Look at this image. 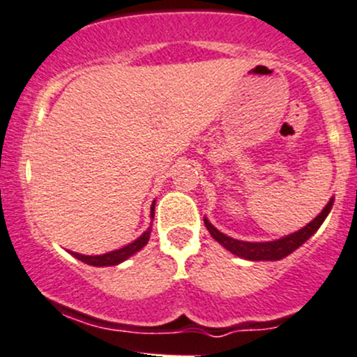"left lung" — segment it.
<instances>
[{"label":"left lung","mask_w":357,"mask_h":357,"mask_svg":"<svg viewBox=\"0 0 357 357\" xmlns=\"http://www.w3.org/2000/svg\"><path fill=\"white\" fill-rule=\"evenodd\" d=\"M333 205V198H330V202L327 204V207L321 210L310 224H306L305 227L299 229V231L292 232V234L284 236V238L275 239V241H265V243H250V241H239V239L234 238H229V236L224 234V232L217 231L212 224L208 222V219L205 220V226H207L208 232L212 234V238L215 239L217 243H220L226 250L231 251L232 255L236 257H241L246 258V260H270V261H275L280 260V258H286L287 255H291L292 251L298 250L306 239H310L314 232L320 229L324 220L327 219V215L332 210Z\"/></svg>","instance_id":"8db88e82"}]
</instances>
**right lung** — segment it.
Wrapping results in <instances>:
<instances>
[{"label": "right lung", "instance_id": "right-lung-1", "mask_svg": "<svg viewBox=\"0 0 357 357\" xmlns=\"http://www.w3.org/2000/svg\"><path fill=\"white\" fill-rule=\"evenodd\" d=\"M153 208H155V202H153L152 207H150V217H152V219H153ZM150 231H152V227H149L147 231H145L144 234L140 236V238L135 239L133 243H130V245L119 248V250L109 251V253L96 255V257H89V255L75 253V251H70V253L73 255L75 258H78V260L84 261V264H87V265H93V267H111V265H118V264H121V261L128 260L131 255H135L137 251H140L142 248L147 245L149 238H150Z\"/></svg>", "mask_w": 357, "mask_h": 357}]
</instances>
